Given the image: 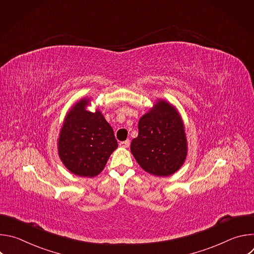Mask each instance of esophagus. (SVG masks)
<instances>
[{
  "label": "esophagus",
  "mask_w": 254,
  "mask_h": 254,
  "mask_svg": "<svg viewBox=\"0 0 254 254\" xmlns=\"http://www.w3.org/2000/svg\"><path fill=\"white\" fill-rule=\"evenodd\" d=\"M129 140L128 139H127V140H124V141H121L120 142V146L122 147V148H128L129 147Z\"/></svg>",
  "instance_id": "esophagus-1"
}]
</instances>
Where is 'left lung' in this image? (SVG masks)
<instances>
[{
  "instance_id": "obj_1",
  "label": "left lung",
  "mask_w": 254,
  "mask_h": 254,
  "mask_svg": "<svg viewBox=\"0 0 254 254\" xmlns=\"http://www.w3.org/2000/svg\"><path fill=\"white\" fill-rule=\"evenodd\" d=\"M130 151L150 174L166 177L180 169L187 155V142L183 123L172 105L161 100L155 111L140 118Z\"/></svg>"
}]
</instances>
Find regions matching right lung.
<instances>
[{
  "label": "right lung",
  "instance_id": "obj_1",
  "mask_svg": "<svg viewBox=\"0 0 254 254\" xmlns=\"http://www.w3.org/2000/svg\"><path fill=\"white\" fill-rule=\"evenodd\" d=\"M82 99L67 115L61 128L58 150L65 167L80 177H94L118 148L113 127L97 111H85Z\"/></svg>",
  "mask_w": 254,
  "mask_h": 254
}]
</instances>
